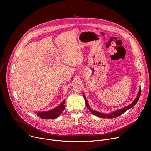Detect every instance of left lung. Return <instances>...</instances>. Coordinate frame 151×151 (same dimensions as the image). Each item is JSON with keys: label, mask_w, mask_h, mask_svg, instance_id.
I'll list each match as a JSON object with an SVG mask.
<instances>
[{"label": "left lung", "mask_w": 151, "mask_h": 151, "mask_svg": "<svg viewBox=\"0 0 151 151\" xmlns=\"http://www.w3.org/2000/svg\"><path fill=\"white\" fill-rule=\"evenodd\" d=\"M141 88H139V92H138V93L137 96H136V99L134 100L132 104H129L128 106H127L124 107V108H122V109H118V110H117V111H114V112H112V113H110V114H103V113H101V112H98V111L93 110V109L91 108V107H90V106H89V104H88V101H87V98H86V97H85V95H84V93H83V98H84L85 101L86 106H87L88 109L93 115H95V116H97V117H100V118L111 119V118H115V117H117L120 116V115L123 114H124L125 112H126L127 110H128L129 109L132 108V107L133 106H134L136 104V103H137L138 101V99H139V96H140V95H141Z\"/></svg>", "instance_id": "1"}]
</instances>
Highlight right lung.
I'll return each instance as SVG.
<instances>
[{
	"label": "right lung",
	"instance_id": "add662e5",
	"mask_svg": "<svg viewBox=\"0 0 151 151\" xmlns=\"http://www.w3.org/2000/svg\"><path fill=\"white\" fill-rule=\"evenodd\" d=\"M65 100L64 101L57 107H55L54 109L47 111H44V112H35L37 115L38 117H40L42 119H53L58 117L63 111H64V108H65Z\"/></svg>",
	"mask_w": 151,
	"mask_h": 151
}]
</instances>
